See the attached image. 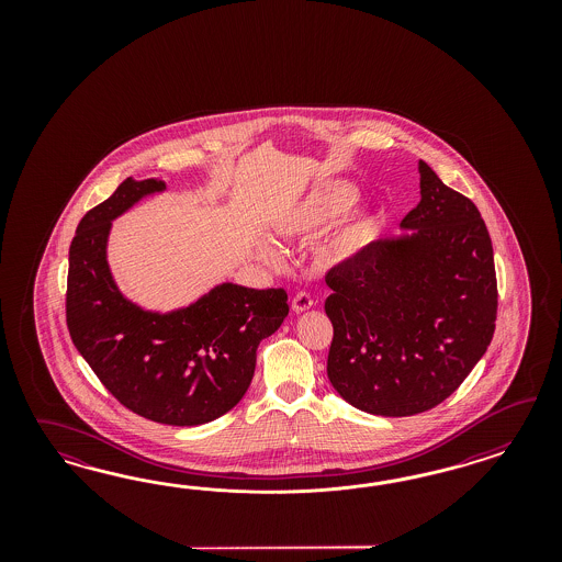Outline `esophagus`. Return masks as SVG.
I'll return each instance as SVG.
<instances>
[{
    "instance_id": "34e87169",
    "label": "esophagus",
    "mask_w": 562,
    "mask_h": 562,
    "mask_svg": "<svg viewBox=\"0 0 562 562\" xmlns=\"http://www.w3.org/2000/svg\"><path fill=\"white\" fill-rule=\"evenodd\" d=\"M311 306H313V299H311L308 292H296L292 296V311L294 313H305Z\"/></svg>"
}]
</instances>
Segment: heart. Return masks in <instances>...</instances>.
I'll return each mask as SVG.
<instances>
[{
	"label": "heart",
	"instance_id": "b5f03b06",
	"mask_svg": "<svg viewBox=\"0 0 562 562\" xmlns=\"http://www.w3.org/2000/svg\"><path fill=\"white\" fill-rule=\"evenodd\" d=\"M357 198L358 191L350 183H344V181L322 183L282 221L280 235L292 240L317 237L340 221L341 216L357 204ZM371 233H373V222L369 218L364 216L348 218L325 245V257L329 261H344L357 256L371 238ZM259 254L272 263L280 261V254L270 243L259 245Z\"/></svg>",
	"mask_w": 562,
	"mask_h": 562
}]
</instances>
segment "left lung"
Listing matches in <instances>:
<instances>
[{
  "label": "left lung",
  "instance_id": "obj_1",
  "mask_svg": "<svg viewBox=\"0 0 562 562\" xmlns=\"http://www.w3.org/2000/svg\"><path fill=\"white\" fill-rule=\"evenodd\" d=\"M416 235L381 238L325 273L334 290L327 376L355 408L412 416L439 406L493 340V243L476 205L418 162Z\"/></svg>",
  "mask_w": 562,
  "mask_h": 562
}]
</instances>
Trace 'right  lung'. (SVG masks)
I'll list each match as a JSON object with an SVG mask.
<instances>
[{
    "label": "right lung",
    "instance_id": "add662e5",
    "mask_svg": "<svg viewBox=\"0 0 562 562\" xmlns=\"http://www.w3.org/2000/svg\"><path fill=\"white\" fill-rule=\"evenodd\" d=\"M162 189L127 177L86 212L69 245L66 319L74 346L121 406L162 425H205L247 392L257 346L286 319L289 294L222 284L167 315L125 301L106 266L111 221Z\"/></svg>",
    "mask_w": 562,
    "mask_h": 562
}]
</instances>
